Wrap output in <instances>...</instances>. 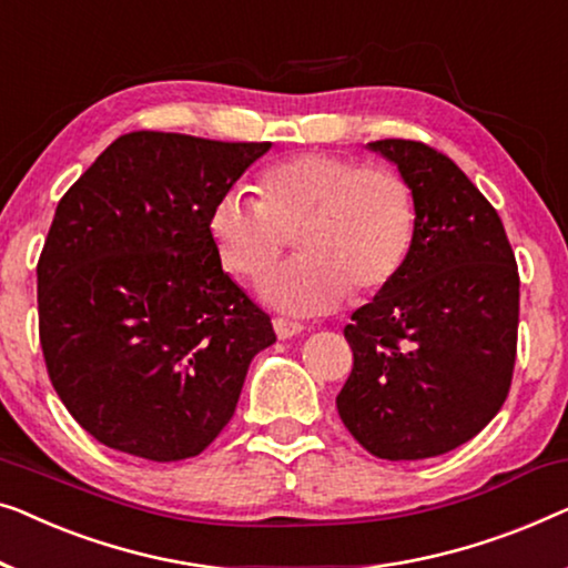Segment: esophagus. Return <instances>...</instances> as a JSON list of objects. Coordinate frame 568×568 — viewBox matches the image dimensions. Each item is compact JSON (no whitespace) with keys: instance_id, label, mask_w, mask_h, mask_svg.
Segmentation results:
<instances>
[{"instance_id":"esophagus-1","label":"esophagus","mask_w":568,"mask_h":568,"mask_svg":"<svg viewBox=\"0 0 568 568\" xmlns=\"http://www.w3.org/2000/svg\"><path fill=\"white\" fill-rule=\"evenodd\" d=\"M273 326H275V334H277V337H281V339H291V337H295V334L303 332V324H298V322H287V318H283V316L273 318Z\"/></svg>"}]
</instances>
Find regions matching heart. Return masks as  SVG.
Returning <instances> with one entry per match:
<instances>
[{
    "label": "heart",
    "mask_w": 568,
    "mask_h": 568,
    "mask_svg": "<svg viewBox=\"0 0 568 568\" xmlns=\"http://www.w3.org/2000/svg\"><path fill=\"white\" fill-rule=\"evenodd\" d=\"M254 201L226 190L207 211V239L231 275L257 281L298 234L301 257L260 285L262 298L293 316L337 308L349 287L381 291L409 257L417 201L394 166L308 151L283 159L257 178Z\"/></svg>",
    "instance_id": "heart-1"
}]
</instances>
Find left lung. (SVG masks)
<instances>
[{
    "mask_svg": "<svg viewBox=\"0 0 568 568\" xmlns=\"http://www.w3.org/2000/svg\"><path fill=\"white\" fill-rule=\"evenodd\" d=\"M417 201L404 267L353 314V373L337 396L375 458H435L476 437L505 404L517 357L520 275L499 213L460 166L422 141L367 143Z\"/></svg>",
    "mask_w": 568,
    "mask_h": 568,
    "instance_id": "1",
    "label": "left lung"
}]
</instances>
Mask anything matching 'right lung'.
Segmentation results:
<instances>
[{"label": "right lung", "mask_w": 568, "mask_h": 568, "mask_svg": "<svg viewBox=\"0 0 568 568\" xmlns=\"http://www.w3.org/2000/svg\"><path fill=\"white\" fill-rule=\"evenodd\" d=\"M270 141L133 131L67 190L38 260L55 394L94 440L185 460L234 417L273 322L223 273L207 211Z\"/></svg>", "instance_id": "obj_1"}]
</instances>
